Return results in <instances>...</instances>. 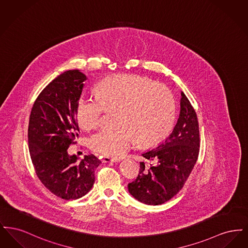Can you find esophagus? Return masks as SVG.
Instances as JSON below:
<instances>
[{"label":"esophagus","mask_w":248,"mask_h":248,"mask_svg":"<svg viewBox=\"0 0 248 248\" xmlns=\"http://www.w3.org/2000/svg\"><path fill=\"white\" fill-rule=\"evenodd\" d=\"M102 161L105 162V163H109V162H111V163H116V162L120 161V159L117 158V157H108V156H103V157H102Z\"/></svg>","instance_id":"1"}]
</instances>
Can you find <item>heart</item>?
Instances as JSON below:
<instances>
[{
    "mask_svg": "<svg viewBox=\"0 0 248 248\" xmlns=\"http://www.w3.org/2000/svg\"><path fill=\"white\" fill-rule=\"evenodd\" d=\"M95 98L78 99L75 117L85 131L95 129L103 111L115 110L114 128H106L90 139V148L108 157L125 154L134 142L152 146L163 141L173 127L174 94L163 83L139 75L107 77L94 86Z\"/></svg>",
    "mask_w": 248,
    "mask_h": 248,
    "instance_id": "heart-1",
    "label": "heart"
}]
</instances>
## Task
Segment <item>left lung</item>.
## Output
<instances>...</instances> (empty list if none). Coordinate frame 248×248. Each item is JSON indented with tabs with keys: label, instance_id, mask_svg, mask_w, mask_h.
Segmentation results:
<instances>
[{
	"label": "left lung",
	"instance_id": "obj_1",
	"mask_svg": "<svg viewBox=\"0 0 248 248\" xmlns=\"http://www.w3.org/2000/svg\"><path fill=\"white\" fill-rule=\"evenodd\" d=\"M200 151L197 114L181 92L180 112L170 136L157 148L142 154L137 178L128 184L130 194L146 204L158 205L173 198L187 181Z\"/></svg>",
	"mask_w": 248,
	"mask_h": 248
}]
</instances>
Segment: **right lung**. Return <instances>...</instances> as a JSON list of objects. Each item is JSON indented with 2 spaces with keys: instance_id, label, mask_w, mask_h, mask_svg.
I'll use <instances>...</instances> for the list:
<instances>
[{
  "instance_id": "right-lung-1",
  "label": "right lung",
  "mask_w": 248,
  "mask_h": 248,
  "mask_svg": "<svg viewBox=\"0 0 248 248\" xmlns=\"http://www.w3.org/2000/svg\"><path fill=\"white\" fill-rule=\"evenodd\" d=\"M86 79L79 70L60 74L38 95L30 115L29 150L36 175L64 200L79 199L92 189L94 170L101 163L94 154L82 160L68 154L78 138L75 109Z\"/></svg>"
}]
</instances>
